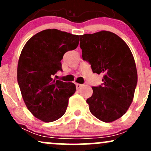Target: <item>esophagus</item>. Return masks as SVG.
<instances>
[{
  "label": "esophagus",
  "mask_w": 151,
  "mask_h": 151,
  "mask_svg": "<svg viewBox=\"0 0 151 151\" xmlns=\"http://www.w3.org/2000/svg\"><path fill=\"white\" fill-rule=\"evenodd\" d=\"M83 85L82 84H76V88H77V89H80V88Z\"/></svg>",
  "instance_id": "1"
}]
</instances>
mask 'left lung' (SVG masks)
Segmentation results:
<instances>
[{
  "label": "left lung",
  "instance_id": "1",
  "mask_svg": "<svg viewBox=\"0 0 151 151\" xmlns=\"http://www.w3.org/2000/svg\"><path fill=\"white\" fill-rule=\"evenodd\" d=\"M83 60L93 73L103 74V83L92 86L86 99L90 112L104 122H112L126 114L132 103L138 75L132 53L126 43L109 31L79 36Z\"/></svg>",
  "mask_w": 151,
  "mask_h": 151
}]
</instances>
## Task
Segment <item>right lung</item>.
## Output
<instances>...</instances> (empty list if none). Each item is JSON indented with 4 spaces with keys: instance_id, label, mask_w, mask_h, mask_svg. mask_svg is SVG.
<instances>
[{
    "instance_id": "1",
    "label": "right lung",
    "mask_w": 151,
    "mask_h": 151,
    "mask_svg": "<svg viewBox=\"0 0 151 151\" xmlns=\"http://www.w3.org/2000/svg\"><path fill=\"white\" fill-rule=\"evenodd\" d=\"M78 45L79 35L48 29L35 35L24 46L18 61V83L26 106L40 120L52 122L65 114L76 86L52 77L62 72L65 53Z\"/></svg>"
}]
</instances>
